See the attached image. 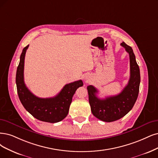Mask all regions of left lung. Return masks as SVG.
I'll list each match as a JSON object with an SVG mask.
<instances>
[{
	"instance_id": "obj_1",
	"label": "left lung",
	"mask_w": 158,
	"mask_h": 158,
	"mask_svg": "<svg viewBox=\"0 0 158 158\" xmlns=\"http://www.w3.org/2000/svg\"><path fill=\"white\" fill-rule=\"evenodd\" d=\"M129 53L130 77L127 85L118 95L100 99L94 86H87L91 111L94 116L103 122H110L120 119L129 113L135 104L139 94L141 82L140 69L132 48L124 42L120 44Z\"/></svg>"
}]
</instances>
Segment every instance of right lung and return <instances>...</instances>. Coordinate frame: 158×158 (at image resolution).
Returning <instances> with one entry per match:
<instances>
[{"mask_svg":"<svg viewBox=\"0 0 158 158\" xmlns=\"http://www.w3.org/2000/svg\"><path fill=\"white\" fill-rule=\"evenodd\" d=\"M28 46L23 49L17 68L15 81L19 100L25 109L36 119L50 123L60 122L68 115L73 96L76 90L83 85V81L79 80L66 85L52 98H41L34 95L24 82L25 56Z\"/></svg>","mask_w":158,"mask_h":158,"instance_id":"add662e5","label":"right lung"}]
</instances>
